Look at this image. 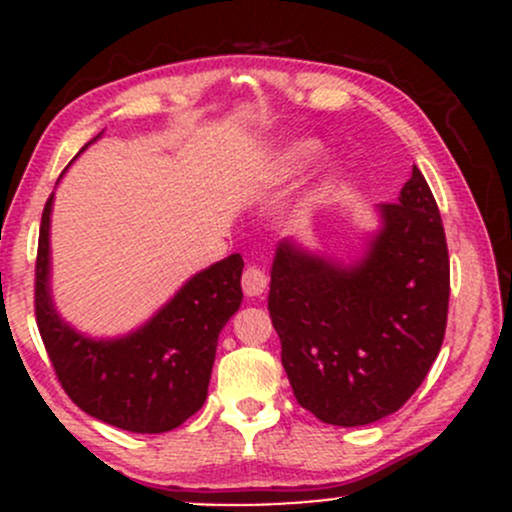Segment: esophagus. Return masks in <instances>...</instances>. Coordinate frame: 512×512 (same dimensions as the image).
<instances>
[{
  "mask_svg": "<svg viewBox=\"0 0 512 512\" xmlns=\"http://www.w3.org/2000/svg\"><path fill=\"white\" fill-rule=\"evenodd\" d=\"M267 284H269L267 274H264L260 267H255V264L245 267V272H243V291L248 293V296H262L264 289H267Z\"/></svg>",
  "mask_w": 512,
  "mask_h": 512,
  "instance_id": "esophagus-1",
  "label": "esophagus"
}]
</instances>
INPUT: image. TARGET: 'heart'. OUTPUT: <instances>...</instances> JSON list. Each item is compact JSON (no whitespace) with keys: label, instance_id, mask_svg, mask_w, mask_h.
I'll return each instance as SVG.
<instances>
[{"label":"heart","instance_id":"1","mask_svg":"<svg viewBox=\"0 0 512 512\" xmlns=\"http://www.w3.org/2000/svg\"><path fill=\"white\" fill-rule=\"evenodd\" d=\"M315 151H317V144L308 142V139L286 144L284 149L274 151L272 158L267 161V180L272 182L293 180L305 166H308L310 158L315 156Z\"/></svg>","mask_w":512,"mask_h":512}]
</instances>
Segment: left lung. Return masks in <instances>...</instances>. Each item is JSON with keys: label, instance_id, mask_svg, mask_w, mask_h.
I'll use <instances>...</instances> for the list:
<instances>
[{"label": "left lung", "instance_id": "8db88e82", "mask_svg": "<svg viewBox=\"0 0 512 512\" xmlns=\"http://www.w3.org/2000/svg\"><path fill=\"white\" fill-rule=\"evenodd\" d=\"M378 231L354 262L281 240L269 315L298 404L332 426L395 414L438 358L450 260L431 187L414 166L397 204H378Z\"/></svg>", "mask_w": 512, "mask_h": 512}]
</instances>
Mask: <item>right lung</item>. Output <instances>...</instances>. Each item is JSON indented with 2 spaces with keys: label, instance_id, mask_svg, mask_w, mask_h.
<instances>
[{
  "label": "right lung",
  "instance_id": "add662e5",
  "mask_svg": "<svg viewBox=\"0 0 512 512\" xmlns=\"http://www.w3.org/2000/svg\"><path fill=\"white\" fill-rule=\"evenodd\" d=\"M52 199L55 192L40 221L35 317L64 392L88 416L122 431H173L207 399L216 342L243 301V257L236 252L197 272L134 332L93 339L64 322L52 301Z\"/></svg>",
  "mask_w": 512,
  "mask_h": 512
}]
</instances>
